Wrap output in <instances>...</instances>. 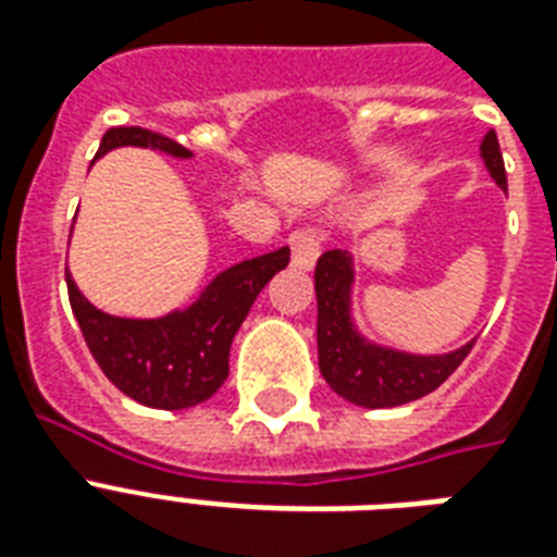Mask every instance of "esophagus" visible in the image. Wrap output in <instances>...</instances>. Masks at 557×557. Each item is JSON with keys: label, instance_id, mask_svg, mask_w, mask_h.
I'll use <instances>...</instances> for the list:
<instances>
[{"label": "esophagus", "instance_id": "obj_1", "mask_svg": "<svg viewBox=\"0 0 557 557\" xmlns=\"http://www.w3.org/2000/svg\"><path fill=\"white\" fill-rule=\"evenodd\" d=\"M288 245H292V262H295L297 269H312L314 262H318V253H321V239L314 231H295V234L288 236Z\"/></svg>", "mask_w": 557, "mask_h": 557}]
</instances>
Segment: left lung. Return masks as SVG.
<instances>
[{"label":"left lung","instance_id":"left-lung-1","mask_svg":"<svg viewBox=\"0 0 557 557\" xmlns=\"http://www.w3.org/2000/svg\"><path fill=\"white\" fill-rule=\"evenodd\" d=\"M480 159L494 182L506 190V168L494 129H488L480 144ZM352 283L356 265L349 251L332 248L314 265L318 367L326 384L352 405L379 410L428 396L466 361L474 347V341H468L442 356H416L364 338L352 318Z\"/></svg>","mask_w":557,"mask_h":557}]
</instances>
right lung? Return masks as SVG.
I'll use <instances>...</instances> for the list:
<instances>
[{"label":"right lung","mask_w":557,"mask_h":557,"mask_svg":"<svg viewBox=\"0 0 557 557\" xmlns=\"http://www.w3.org/2000/svg\"><path fill=\"white\" fill-rule=\"evenodd\" d=\"M115 147H147L168 152L173 159H190L168 135L141 126H115L103 135L98 159ZM288 265V248L260 253L231 269L219 271L201 295L185 309L161 318H117L91 306L72 274L65 271V286L72 312L81 323L86 347L121 393L159 410H185L201 405L227 379V356L236 330L253 300L277 271Z\"/></svg>","instance_id":"1"}]
</instances>
